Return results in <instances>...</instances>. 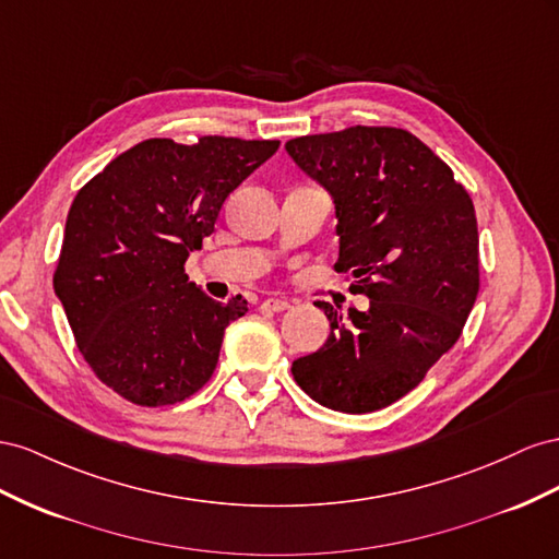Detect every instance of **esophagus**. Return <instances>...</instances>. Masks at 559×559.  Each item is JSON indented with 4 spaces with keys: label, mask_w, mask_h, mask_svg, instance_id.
<instances>
[{
    "label": "esophagus",
    "mask_w": 559,
    "mask_h": 559,
    "mask_svg": "<svg viewBox=\"0 0 559 559\" xmlns=\"http://www.w3.org/2000/svg\"><path fill=\"white\" fill-rule=\"evenodd\" d=\"M260 309L269 311V313H283V311L290 309V301L288 299H264Z\"/></svg>",
    "instance_id": "34e87169"
}]
</instances>
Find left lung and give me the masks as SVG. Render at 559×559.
Here are the masks:
<instances>
[{"instance_id":"8db88e82","label":"left lung","mask_w":559,"mask_h":559,"mask_svg":"<svg viewBox=\"0 0 559 559\" xmlns=\"http://www.w3.org/2000/svg\"><path fill=\"white\" fill-rule=\"evenodd\" d=\"M337 203L340 258L370 309L330 318L328 342L293 362L323 407L365 414L401 401L459 342L480 290V236L466 187L428 145L395 126L285 142Z\"/></svg>"}]
</instances>
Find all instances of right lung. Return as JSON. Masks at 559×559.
<instances>
[{
	"mask_svg": "<svg viewBox=\"0 0 559 559\" xmlns=\"http://www.w3.org/2000/svg\"><path fill=\"white\" fill-rule=\"evenodd\" d=\"M278 145L150 138L76 191L53 288L79 354L129 403H182L213 377L225 330L248 301L203 295L185 262L213 234L222 203Z\"/></svg>",
	"mask_w": 559,
	"mask_h": 559,
	"instance_id": "right-lung-1",
	"label": "right lung"
}]
</instances>
